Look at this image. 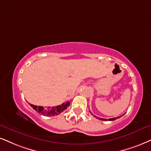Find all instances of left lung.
<instances>
[{
	"label": "left lung",
	"mask_w": 151,
	"mask_h": 151,
	"mask_svg": "<svg viewBox=\"0 0 151 151\" xmlns=\"http://www.w3.org/2000/svg\"><path fill=\"white\" fill-rule=\"evenodd\" d=\"M95 117H96V116H95ZM120 117H121V116H118L117 118H109V119H105V118H99V117H96L98 118V119L101 120V121H115L116 119H117V118H119Z\"/></svg>",
	"instance_id": "left-lung-1"
}]
</instances>
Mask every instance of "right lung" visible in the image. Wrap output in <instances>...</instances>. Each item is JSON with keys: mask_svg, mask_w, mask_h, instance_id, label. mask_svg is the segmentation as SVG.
<instances>
[{"mask_svg": "<svg viewBox=\"0 0 151 151\" xmlns=\"http://www.w3.org/2000/svg\"><path fill=\"white\" fill-rule=\"evenodd\" d=\"M70 104V102H67L56 106H53V107L49 106V109H45L43 106H35L31 104H30V105L33 107L34 110H35L38 114H41V115L46 116H54L58 115V114L63 111L64 110H65L69 106Z\"/></svg>", "mask_w": 151, "mask_h": 151, "instance_id": "obj_1", "label": "right lung"}]
</instances>
